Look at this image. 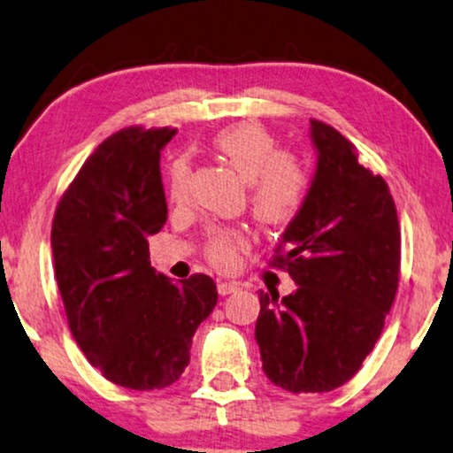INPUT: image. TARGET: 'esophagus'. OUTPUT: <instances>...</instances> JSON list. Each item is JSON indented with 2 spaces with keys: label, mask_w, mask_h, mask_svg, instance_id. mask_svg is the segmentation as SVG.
Listing matches in <instances>:
<instances>
[{
  "label": "esophagus",
  "mask_w": 453,
  "mask_h": 453,
  "mask_svg": "<svg viewBox=\"0 0 453 453\" xmlns=\"http://www.w3.org/2000/svg\"><path fill=\"white\" fill-rule=\"evenodd\" d=\"M238 289H240L238 283H232V281H219L218 283L219 296H229V293H234V291H238Z\"/></svg>",
  "instance_id": "obj_1"
}]
</instances>
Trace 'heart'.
Listing matches in <instances>:
<instances>
[{"instance_id": "1", "label": "heart", "mask_w": 453, "mask_h": 453, "mask_svg": "<svg viewBox=\"0 0 453 453\" xmlns=\"http://www.w3.org/2000/svg\"><path fill=\"white\" fill-rule=\"evenodd\" d=\"M211 150L248 182V203L260 224L281 229L299 218L310 195V170L299 156L279 151V142L269 129L254 120H240L215 133ZM188 180V162L184 157L172 160L165 176V193L172 203H184ZM246 248L244 229L213 227L205 242V257L215 269L232 271Z\"/></svg>"}]
</instances>
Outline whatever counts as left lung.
Masks as SVG:
<instances>
[{"mask_svg": "<svg viewBox=\"0 0 453 453\" xmlns=\"http://www.w3.org/2000/svg\"><path fill=\"white\" fill-rule=\"evenodd\" d=\"M318 168L299 218L285 229L275 269L296 293H258L257 342L273 384L293 394L347 384L373 351L400 275V224L384 178L355 145L311 119Z\"/></svg>", "mask_w": 453, "mask_h": 453, "instance_id": "left-lung-1", "label": "left lung"}]
</instances>
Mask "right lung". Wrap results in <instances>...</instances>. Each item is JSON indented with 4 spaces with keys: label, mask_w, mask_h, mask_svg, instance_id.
<instances>
[{
    "label": "right lung",
    "mask_w": 453,
    "mask_h": 453,
    "mask_svg": "<svg viewBox=\"0 0 453 453\" xmlns=\"http://www.w3.org/2000/svg\"><path fill=\"white\" fill-rule=\"evenodd\" d=\"M172 127H125L104 139L57 203L50 246L75 342L98 372L129 390L180 378L218 288L195 273L174 285L150 265L148 235L165 224L160 150Z\"/></svg>",
    "instance_id": "right-lung-1"
}]
</instances>
